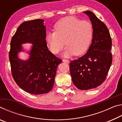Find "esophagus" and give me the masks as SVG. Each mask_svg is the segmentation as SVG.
<instances>
[{"label": "esophagus", "instance_id": "1", "mask_svg": "<svg viewBox=\"0 0 122 122\" xmlns=\"http://www.w3.org/2000/svg\"><path fill=\"white\" fill-rule=\"evenodd\" d=\"M62 61L63 62L67 63H69V62H70L69 60H66V59H63Z\"/></svg>", "mask_w": 122, "mask_h": 122}]
</instances>
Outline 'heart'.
Returning a JSON list of instances; mask_svg holds the SVG:
<instances>
[{
	"label": "heart",
	"instance_id": "b5f03b06",
	"mask_svg": "<svg viewBox=\"0 0 122 122\" xmlns=\"http://www.w3.org/2000/svg\"><path fill=\"white\" fill-rule=\"evenodd\" d=\"M54 30L55 32L47 33L45 41L49 51L54 54L59 53L65 44L67 45L62 54L65 57L83 54L89 47L93 36L90 22L74 16L60 19L55 25Z\"/></svg>",
	"mask_w": 122,
	"mask_h": 122
}]
</instances>
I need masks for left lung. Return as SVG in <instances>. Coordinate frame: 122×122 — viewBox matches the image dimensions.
<instances>
[{"label":"left lung","mask_w":122,"mask_h":122,"mask_svg":"<svg viewBox=\"0 0 122 122\" xmlns=\"http://www.w3.org/2000/svg\"><path fill=\"white\" fill-rule=\"evenodd\" d=\"M88 16L93 28L92 44L83 56L70 63L72 81L76 88L87 90L97 88L106 80L112 63V46L107 27L92 12H83Z\"/></svg>","instance_id":"left-lung-1"}]
</instances>
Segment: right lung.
I'll return each instance as SVG.
<instances>
[{
  "mask_svg": "<svg viewBox=\"0 0 122 122\" xmlns=\"http://www.w3.org/2000/svg\"><path fill=\"white\" fill-rule=\"evenodd\" d=\"M44 20L36 19L22 23L12 37L9 59L14 81L20 88L33 95L48 93L53 89L57 67L62 62L48 50L45 41ZM32 45L29 50L22 46ZM20 52L28 54L27 59L19 57Z\"/></svg>",
  "mask_w": 122,
  "mask_h": 122,
  "instance_id": "right-lung-1",
  "label": "right lung"
}]
</instances>
